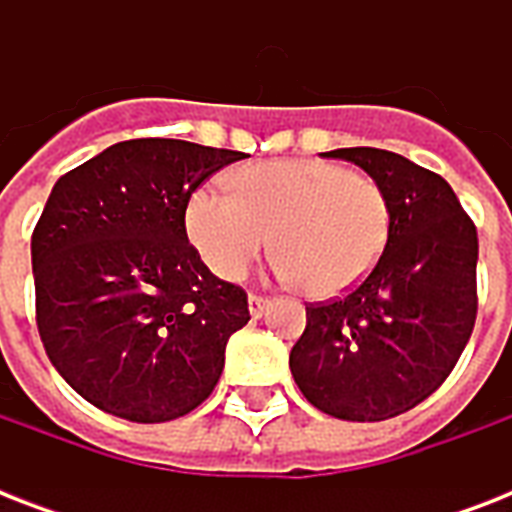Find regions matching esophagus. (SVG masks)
<instances>
[{
    "label": "esophagus",
    "instance_id": "1",
    "mask_svg": "<svg viewBox=\"0 0 512 512\" xmlns=\"http://www.w3.org/2000/svg\"><path fill=\"white\" fill-rule=\"evenodd\" d=\"M268 305H271V297L257 295V292H252V295H249V313H252L255 319H260V316H263Z\"/></svg>",
    "mask_w": 512,
    "mask_h": 512
}]
</instances>
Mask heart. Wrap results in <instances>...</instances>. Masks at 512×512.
Returning a JSON list of instances; mask_svg holds the SVG:
<instances>
[{
	"mask_svg": "<svg viewBox=\"0 0 512 512\" xmlns=\"http://www.w3.org/2000/svg\"><path fill=\"white\" fill-rule=\"evenodd\" d=\"M233 193L199 188L185 225L204 263L241 279L271 244L279 271L311 297L356 287L388 244V196L372 177L313 159L247 164Z\"/></svg>",
	"mask_w": 512,
	"mask_h": 512,
	"instance_id": "b5f03b06",
	"label": "heart"
}]
</instances>
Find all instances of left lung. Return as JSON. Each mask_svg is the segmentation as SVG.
I'll return each mask as SVG.
<instances>
[{
	"label": "left lung",
	"instance_id": "1",
	"mask_svg": "<svg viewBox=\"0 0 512 512\" xmlns=\"http://www.w3.org/2000/svg\"><path fill=\"white\" fill-rule=\"evenodd\" d=\"M388 196L380 260L345 297L305 305L289 369L316 409L380 422L425 401L452 374L478 313V233L452 185L382 148H340Z\"/></svg>",
	"mask_w": 512,
	"mask_h": 512
}]
</instances>
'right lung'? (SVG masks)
Listing matches in <instances>:
<instances>
[{
	"mask_svg": "<svg viewBox=\"0 0 512 512\" xmlns=\"http://www.w3.org/2000/svg\"><path fill=\"white\" fill-rule=\"evenodd\" d=\"M241 151L138 138L66 172L31 233L36 329L52 366L103 412L167 422L215 390L247 292L185 233L191 193Z\"/></svg>",
	"mask_w": 512,
	"mask_h": 512,
	"instance_id": "add662e5",
	"label": "right lung"
}]
</instances>
